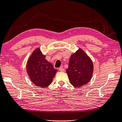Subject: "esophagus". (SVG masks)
<instances>
[{"label": "esophagus", "mask_w": 122, "mask_h": 122, "mask_svg": "<svg viewBox=\"0 0 122 122\" xmlns=\"http://www.w3.org/2000/svg\"><path fill=\"white\" fill-rule=\"evenodd\" d=\"M59 71H60V72H64V69L63 68H62V67H61V68H60L59 69Z\"/></svg>", "instance_id": "1"}]
</instances>
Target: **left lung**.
Returning <instances> with one entry per match:
<instances>
[{"instance_id": "left-lung-1", "label": "left lung", "mask_w": 122, "mask_h": 122, "mask_svg": "<svg viewBox=\"0 0 122 122\" xmlns=\"http://www.w3.org/2000/svg\"><path fill=\"white\" fill-rule=\"evenodd\" d=\"M93 64L90 57L81 49L72 54L66 69L70 83L75 87L86 84L91 79Z\"/></svg>"}]
</instances>
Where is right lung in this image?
Wrapping results in <instances>:
<instances>
[{
  "mask_svg": "<svg viewBox=\"0 0 122 122\" xmlns=\"http://www.w3.org/2000/svg\"><path fill=\"white\" fill-rule=\"evenodd\" d=\"M45 58L40 49H36L28 60L26 67L28 76L33 83L41 87H48L57 72L52 64Z\"/></svg>",
  "mask_w": 122,
  "mask_h": 122,
  "instance_id": "add662e5",
  "label": "right lung"
}]
</instances>
